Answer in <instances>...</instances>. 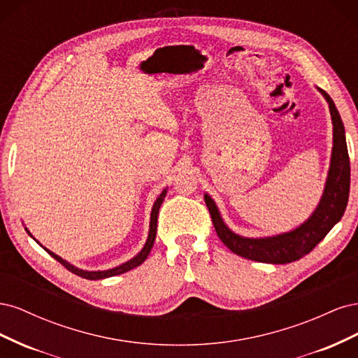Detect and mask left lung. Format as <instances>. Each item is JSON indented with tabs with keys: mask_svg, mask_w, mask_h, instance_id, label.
Masks as SVG:
<instances>
[{
	"mask_svg": "<svg viewBox=\"0 0 358 358\" xmlns=\"http://www.w3.org/2000/svg\"><path fill=\"white\" fill-rule=\"evenodd\" d=\"M326 96L330 107L331 121H333V152L331 164L329 170V178L326 182L322 199L317 210L312 213L310 218L301 224L299 229L289 233H284L266 239H246V237L237 236L227 229L221 215L218 212L213 200L206 194L204 201L208 206L212 216V222L216 234L221 242L236 255H241L248 259H254L259 263L270 264H287L296 259H300L309 254L327 233L333 229L336 222H339L346 209L350 197V182H351V167L350 155L346 148L345 128L341 115L336 109L330 95L320 90Z\"/></svg>",
	"mask_w": 358,
	"mask_h": 358,
	"instance_id": "1",
	"label": "left lung"
}]
</instances>
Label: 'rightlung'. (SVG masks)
<instances>
[{"instance_id":"add662e5","label":"right lung","mask_w":358,"mask_h":358,"mask_svg":"<svg viewBox=\"0 0 358 358\" xmlns=\"http://www.w3.org/2000/svg\"><path fill=\"white\" fill-rule=\"evenodd\" d=\"M164 197H166V189L159 194V197H158V199H157V201L154 203L152 213H150V229H149V236H148V241H146V243H145V248H143L142 251H140V254H137L133 259H129V262H127V263H124V264H121V266H117V267H115V268L104 270V272H86V270H80V268H78V267L71 266L70 263H67V262H66V259H62V258H61V257H58L57 254L50 252L49 249H46V248H45V249H46V251H48L53 258L57 259V262H59L64 267H66L67 270H70L71 273L78 275V276H80V278H85V279L95 280V279H104V278H110V276H116V275L125 273V272H128V270H131V268H134V267H137V266L142 264V263L145 262V259L148 258V255H149V252H150V249H152L154 242H155V236H157V221H158L159 206L162 204V200H164ZM28 233H29V231H28Z\"/></svg>"}]
</instances>
